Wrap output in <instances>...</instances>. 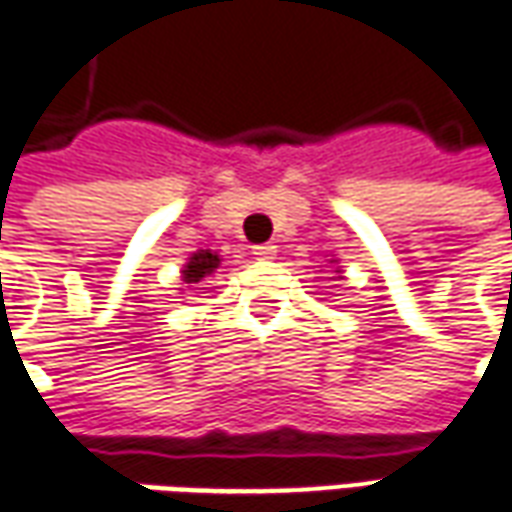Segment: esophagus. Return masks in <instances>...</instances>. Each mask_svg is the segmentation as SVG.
Instances as JSON below:
<instances>
[{
  "mask_svg": "<svg viewBox=\"0 0 512 512\" xmlns=\"http://www.w3.org/2000/svg\"><path fill=\"white\" fill-rule=\"evenodd\" d=\"M252 255H255L257 260H274V257H277V246L257 244V246H252Z\"/></svg>",
  "mask_w": 512,
  "mask_h": 512,
  "instance_id": "34e87169",
  "label": "esophagus"
}]
</instances>
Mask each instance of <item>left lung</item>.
I'll list each match as a JSON object with an SVG mask.
<instances>
[{
  "label": "left lung",
  "instance_id": "1",
  "mask_svg": "<svg viewBox=\"0 0 512 512\" xmlns=\"http://www.w3.org/2000/svg\"><path fill=\"white\" fill-rule=\"evenodd\" d=\"M330 263H338V260H330ZM335 271H338V274H341V268H335Z\"/></svg>",
  "mask_w": 512,
  "mask_h": 512
}]
</instances>
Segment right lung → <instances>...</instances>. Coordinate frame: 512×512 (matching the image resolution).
<instances>
[{
  "label": "right lung",
  "instance_id": "add662e5",
  "mask_svg": "<svg viewBox=\"0 0 512 512\" xmlns=\"http://www.w3.org/2000/svg\"><path fill=\"white\" fill-rule=\"evenodd\" d=\"M221 266V257L219 252H213V249H196L194 255L188 257V263L182 266V282H188V285H194V282L207 280L216 268Z\"/></svg>",
  "mask_w": 512,
  "mask_h": 512
}]
</instances>
